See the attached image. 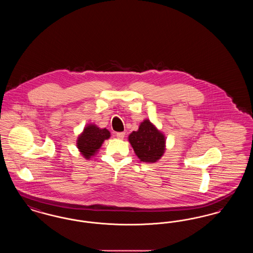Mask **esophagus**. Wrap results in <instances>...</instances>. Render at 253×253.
Returning a JSON list of instances; mask_svg holds the SVG:
<instances>
[{
    "label": "esophagus",
    "instance_id": "34e87169",
    "mask_svg": "<svg viewBox=\"0 0 253 253\" xmlns=\"http://www.w3.org/2000/svg\"><path fill=\"white\" fill-rule=\"evenodd\" d=\"M116 136H117L119 139H123V138H124V136H125V132H117V133H116Z\"/></svg>",
    "mask_w": 253,
    "mask_h": 253
}]
</instances>
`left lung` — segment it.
Here are the masks:
<instances>
[{"label":"left lung","instance_id":"left-lung-1","mask_svg":"<svg viewBox=\"0 0 253 253\" xmlns=\"http://www.w3.org/2000/svg\"><path fill=\"white\" fill-rule=\"evenodd\" d=\"M129 141L137 157L143 162H157L165 152V136L149 120H145L136 132L129 135Z\"/></svg>","mask_w":253,"mask_h":253}]
</instances>
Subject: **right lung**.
<instances>
[{
  "label": "right lung",
  "mask_w": 253,
  "mask_h": 253,
  "mask_svg": "<svg viewBox=\"0 0 253 253\" xmlns=\"http://www.w3.org/2000/svg\"><path fill=\"white\" fill-rule=\"evenodd\" d=\"M109 137L110 132L107 129H100L95 124H89L78 137L77 146L82 155L86 159H89L96 154L103 141Z\"/></svg>",
  "instance_id": "obj_1"
}]
</instances>
